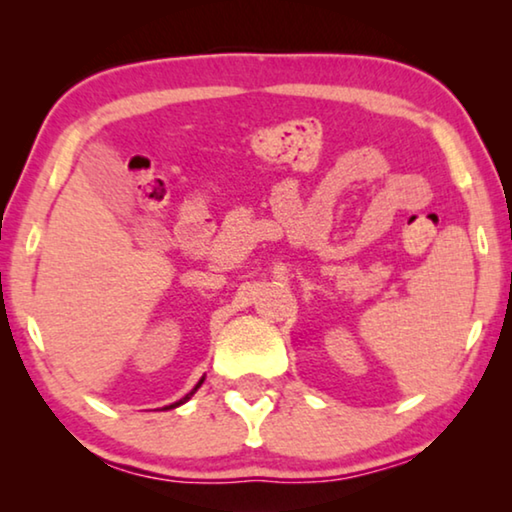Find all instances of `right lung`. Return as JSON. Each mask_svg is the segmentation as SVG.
Masks as SVG:
<instances>
[{
  "instance_id": "right-lung-1",
  "label": "right lung",
  "mask_w": 512,
  "mask_h": 512,
  "mask_svg": "<svg viewBox=\"0 0 512 512\" xmlns=\"http://www.w3.org/2000/svg\"><path fill=\"white\" fill-rule=\"evenodd\" d=\"M201 383H204V378H201V380H199V383H197V385H194V390H192V392H190V394H185V397H183V399H181V401H176V403H171V406H164V410H171V408H178V406H183V403H185V401H190V399H192V394H194V392H197V390H199V387H201Z\"/></svg>"
}]
</instances>
